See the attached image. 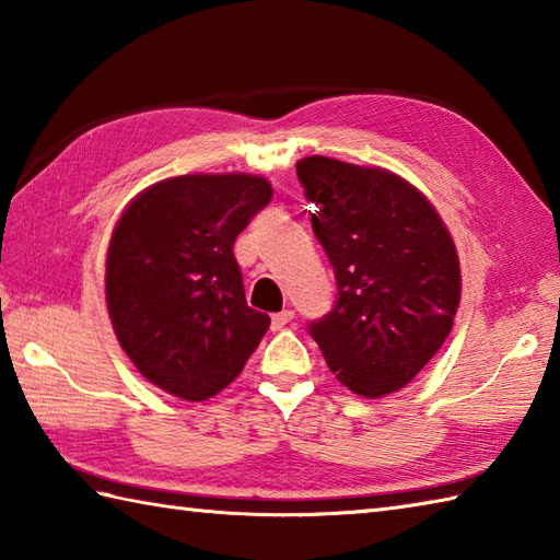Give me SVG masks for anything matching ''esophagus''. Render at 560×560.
<instances>
[{
    "instance_id": "1",
    "label": "esophagus",
    "mask_w": 560,
    "mask_h": 560,
    "mask_svg": "<svg viewBox=\"0 0 560 560\" xmlns=\"http://www.w3.org/2000/svg\"><path fill=\"white\" fill-rule=\"evenodd\" d=\"M293 315H295V313H293V311H289V307H287V311L277 313V315L271 317V329H283V327H287V325L291 323Z\"/></svg>"
}]
</instances>
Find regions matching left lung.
Here are the masks:
<instances>
[{
  "mask_svg": "<svg viewBox=\"0 0 560 560\" xmlns=\"http://www.w3.org/2000/svg\"><path fill=\"white\" fill-rule=\"evenodd\" d=\"M295 173L339 289L307 331L355 395L397 392L443 347L459 305L445 223L419 189L383 168L311 156Z\"/></svg>",
  "mask_w": 560,
  "mask_h": 560,
  "instance_id": "1",
  "label": "left lung"
}]
</instances>
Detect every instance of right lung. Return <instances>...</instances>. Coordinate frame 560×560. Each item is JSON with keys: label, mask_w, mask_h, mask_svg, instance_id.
Masks as SVG:
<instances>
[{"label": "right lung", "mask_w": 560, "mask_h": 560, "mask_svg": "<svg viewBox=\"0 0 560 560\" xmlns=\"http://www.w3.org/2000/svg\"><path fill=\"white\" fill-rule=\"evenodd\" d=\"M269 199L265 177L180 175L141 192L115 225L105 265L115 335L173 397H213L267 335L271 319L247 307L233 243Z\"/></svg>", "instance_id": "right-lung-1"}]
</instances>
